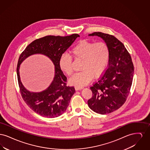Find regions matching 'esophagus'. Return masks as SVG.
I'll return each mask as SVG.
<instances>
[{"label": "esophagus", "mask_w": 150, "mask_h": 150, "mask_svg": "<svg viewBox=\"0 0 150 150\" xmlns=\"http://www.w3.org/2000/svg\"><path fill=\"white\" fill-rule=\"evenodd\" d=\"M83 88V87H82V86H75V89L76 91L80 90V89H81Z\"/></svg>", "instance_id": "obj_1"}]
</instances>
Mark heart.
<instances>
[{"mask_svg": "<svg viewBox=\"0 0 150 150\" xmlns=\"http://www.w3.org/2000/svg\"><path fill=\"white\" fill-rule=\"evenodd\" d=\"M72 57L76 61H81L80 70L70 80V83L81 86L88 84L93 78H98L105 71L109 58L110 49L103 41L94 42L82 40L76 43L70 50ZM72 57L64 53L59 58V65L62 71L71 76L73 73Z\"/></svg>", "mask_w": 150, "mask_h": 150, "instance_id": "heart-1", "label": "heart"}]
</instances>
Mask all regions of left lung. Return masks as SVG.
<instances>
[{
    "mask_svg": "<svg viewBox=\"0 0 150 150\" xmlns=\"http://www.w3.org/2000/svg\"><path fill=\"white\" fill-rule=\"evenodd\" d=\"M89 36H98L107 43L110 58L107 69L93 86L92 97L88 100L89 108L104 115L119 109L128 97L133 81L134 66L124 45L114 36L95 32Z\"/></svg>",
    "mask_w": 150,
    "mask_h": 150,
    "instance_id": "8db88e82",
    "label": "left lung"
}]
</instances>
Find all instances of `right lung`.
Segmentation results:
<instances>
[{"instance_id":"add662e5","label":"right lung","mask_w":150,"mask_h":150,"mask_svg":"<svg viewBox=\"0 0 150 150\" xmlns=\"http://www.w3.org/2000/svg\"><path fill=\"white\" fill-rule=\"evenodd\" d=\"M77 34L66 36L48 35L36 39L20 54L17 66L18 83L22 97L33 111L43 117L53 118L64 114L72 95L74 86H66L67 78L59 67L60 57L79 37ZM34 54H42L49 57L55 65L54 80L45 90L34 93L28 91L22 85L19 76V66L27 57Z\"/></svg>"}]
</instances>
